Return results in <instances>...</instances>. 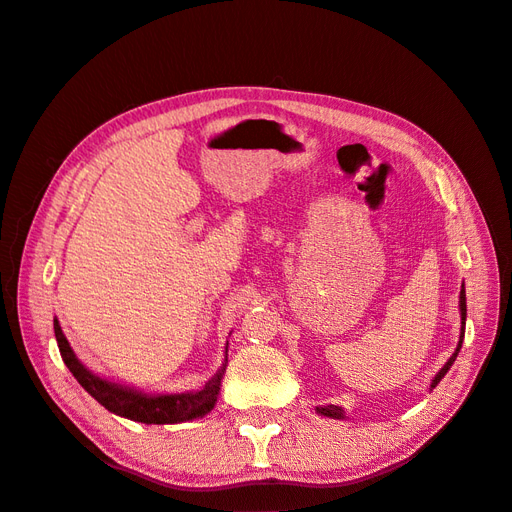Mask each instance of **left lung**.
I'll return each instance as SVG.
<instances>
[{"mask_svg":"<svg viewBox=\"0 0 512 512\" xmlns=\"http://www.w3.org/2000/svg\"><path fill=\"white\" fill-rule=\"evenodd\" d=\"M459 312H461V333H459V344H457V348H455V352H453L451 359H448V361L444 363V367L438 371L436 378L431 380V384H429V391L436 389L438 382L446 376V371L451 369V365L455 363L457 354H459V350H461L463 335H466V316H468V307H466V286H461V292H459ZM316 412H318L320 416H329V418H346L344 408H339V406H318V408H316Z\"/></svg>","mask_w":512,"mask_h":512,"instance_id":"left-lung-1","label":"left lung"}]
</instances>
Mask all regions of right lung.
Segmentation results:
<instances>
[{
	"mask_svg": "<svg viewBox=\"0 0 512 512\" xmlns=\"http://www.w3.org/2000/svg\"><path fill=\"white\" fill-rule=\"evenodd\" d=\"M53 329H55V339L61 352V359H64L66 367L72 371V376L79 380V384L98 401V404H102L108 412H113L117 416L130 418V421L145 423V425L185 423L209 414L215 406V401L220 397L228 356L224 359L222 367L215 371L213 378L205 382L203 389L188 391V393H145V391L134 389V386H126V384L111 382L102 376H96L94 371H89L79 361V356L74 354L64 331L59 327L57 318L53 320ZM226 352H228V344H226Z\"/></svg>",
	"mask_w": 512,
	"mask_h": 512,
	"instance_id": "obj_1",
	"label": "right lung"
}]
</instances>
